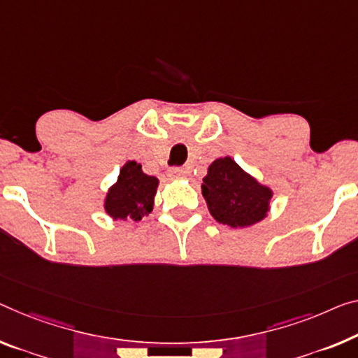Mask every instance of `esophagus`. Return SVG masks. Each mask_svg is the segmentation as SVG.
Masks as SVG:
<instances>
[{
    "instance_id": "obj_1",
    "label": "esophagus",
    "mask_w": 358,
    "mask_h": 358,
    "mask_svg": "<svg viewBox=\"0 0 358 358\" xmlns=\"http://www.w3.org/2000/svg\"><path fill=\"white\" fill-rule=\"evenodd\" d=\"M168 176L171 179H179V178H182V176H185V171L179 166H173V168L168 169Z\"/></svg>"
}]
</instances>
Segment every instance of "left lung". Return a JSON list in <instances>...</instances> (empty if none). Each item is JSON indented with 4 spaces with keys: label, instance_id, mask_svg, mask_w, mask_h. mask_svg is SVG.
I'll return each instance as SVG.
<instances>
[{
    "label": "left lung",
    "instance_id": "obj_1",
    "mask_svg": "<svg viewBox=\"0 0 358 358\" xmlns=\"http://www.w3.org/2000/svg\"><path fill=\"white\" fill-rule=\"evenodd\" d=\"M201 192L213 217L230 227H246L262 221L272 198L271 189L257 184L230 157L211 163Z\"/></svg>",
    "mask_w": 358,
    "mask_h": 358
}]
</instances>
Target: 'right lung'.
I'll list each match as a JSON object with an SVG mask.
<instances>
[{"label":"right lung","mask_w":358,"mask_h":358,"mask_svg":"<svg viewBox=\"0 0 358 358\" xmlns=\"http://www.w3.org/2000/svg\"><path fill=\"white\" fill-rule=\"evenodd\" d=\"M158 179L142 173L141 164L128 162L122 168L118 182L108 190L106 211L113 219L141 221L153 208Z\"/></svg>","instance_id":"1"}]
</instances>
